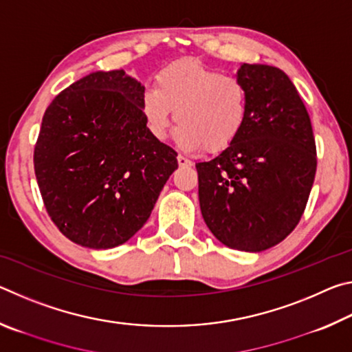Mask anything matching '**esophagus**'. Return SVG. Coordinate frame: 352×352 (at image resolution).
Listing matches in <instances>:
<instances>
[{"mask_svg":"<svg viewBox=\"0 0 352 352\" xmlns=\"http://www.w3.org/2000/svg\"><path fill=\"white\" fill-rule=\"evenodd\" d=\"M177 162H178V164L182 166V168H189V166H192V162H190L189 158L183 157V155H178V157H177Z\"/></svg>","mask_w":352,"mask_h":352,"instance_id":"esophagus-1","label":"esophagus"}]
</instances>
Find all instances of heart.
<instances>
[{"label":"heart","mask_w":352,"mask_h":352,"mask_svg":"<svg viewBox=\"0 0 352 352\" xmlns=\"http://www.w3.org/2000/svg\"><path fill=\"white\" fill-rule=\"evenodd\" d=\"M248 93L239 77L200 60H180L160 69L141 96V113L153 138L163 141L175 111L177 141L186 151L217 153L241 135Z\"/></svg>","instance_id":"heart-1"}]
</instances>
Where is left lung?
I'll list each match as a JSON object with an SVG mask.
<instances>
[{
	"label": "left lung",
	"mask_w": 352,
	"mask_h": 352,
	"mask_svg": "<svg viewBox=\"0 0 352 352\" xmlns=\"http://www.w3.org/2000/svg\"><path fill=\"white\" fill-rule=\"evenodd\" d=\"M248 110L237 140L211 162L197 163L200 210L223 245L262 252L301 220L317 172L311 118L287 74L243 63Z\"/></svg>",
	"instance_id": "obj_1"
}]
</instances>
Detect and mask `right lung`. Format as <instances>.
I'll return each instance as SVG.
<instances>
[{
    "mask_svg": "<svg viewBox=\"0 0 352 352\" xmlns=\"http://www.w3.org/2000/svg\"><path fill=\"white\" fill-rule=\"evenodd\" d=\"M142 93L122 69L98 71L65 88L45 111L35 177L47 216L82 247L127 242L178 168L174 148L148 132Z\"/></svg>",
    "mask_w": 352,
    "mask_h": 352,
    "instance_id": "right-lung-1",
    "label": "right lung"
}]
</instances>
